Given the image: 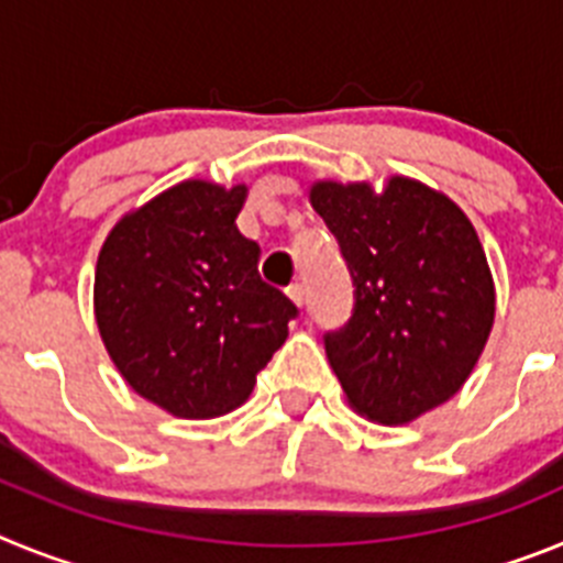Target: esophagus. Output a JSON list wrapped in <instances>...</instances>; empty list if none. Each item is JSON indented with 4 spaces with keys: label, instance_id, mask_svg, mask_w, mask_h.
Wrapping results in <instances>:
<instances>
[{
    "label": "esophagus",
    "instance_id": "34e87169",
    "mask_svg": "<svg viewBox=\"0 0 563 563\" xmlns=\"http://www.w3.org/2000/svg\"><path fill=\"white\" fill-rule=\"evenodd\" d=\"M287 296H290V301H292V305H296V307L305 305V287L298 285V282H296V285L287 287Z\"/></svg>",
    "mask_w": 563,
    "mask_h": 563
}]
</instances>
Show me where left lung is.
<instances>
[{
    "label": "left lung",
    "mask_w": 563,
    "mask_h": 563,
    "mask_svg": "<svg viewBox=\"0 0 563 563\" xmlns=\"http://www.w3.org/2000/svg\"><path fill=\"white\" fill-rule=\"evenodd\" d=\"M310 202L346 258L355 307L324 346L357 415L383 426L451 400L494 327L485 251L462 208L409 177L312 186Z\"/></svg>",
    "instance_id": "8db88e82"
}]
</instances>
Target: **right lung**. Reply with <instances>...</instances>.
I'll return each instance as SVG.
<instances>
[{"instance_id":"right-lung-1","label":"right lung","mask_w":563,"mask_h":563,"mask_svg":"<svg viewBox=\"0 0 563 563\" xmlns=\"http://www.w3.org/2000/svg\"><path fill=\"white\" fill-rule=\"evenodd\" d=\"M245 197V186L186 180L126 213L98 253L103 346L123 380L174 417L239 409L298 316L239 233Z\"/></svg>"}]
</instances>
